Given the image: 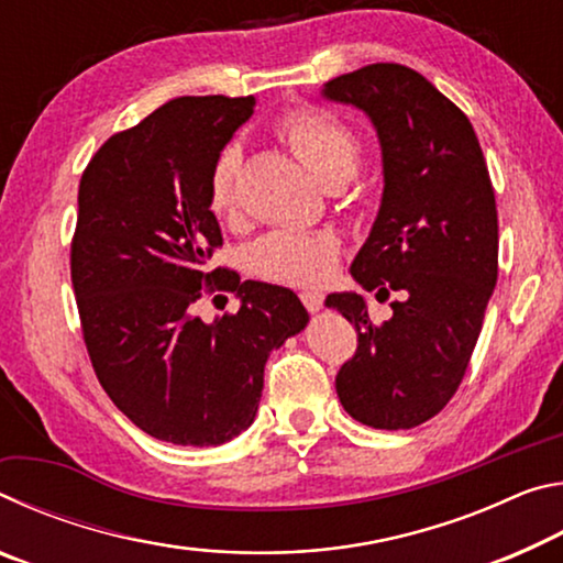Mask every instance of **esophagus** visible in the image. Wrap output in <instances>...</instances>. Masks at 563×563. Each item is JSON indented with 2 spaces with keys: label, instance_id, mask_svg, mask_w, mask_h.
<instances>
[{
  "label": "esophagus",
  "instance_id": "obj_1",
  "mask_svg": "<svg viewBox=\"0 0 563 563\" xmlns=\"http://www.w3.org/2000/svg\"><path fill=\"white\" fill-rule=\"evenodd\" d=\"M300 300L310 312H318L322 308V292H318V290H302Z\"/></svg>",
  "mask_w": 563,
  "mask_h": 563
}]
</instances>
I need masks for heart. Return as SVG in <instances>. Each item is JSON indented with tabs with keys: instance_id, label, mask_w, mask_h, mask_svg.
<instances>
[{
	"instance_id": "1",
	"label": "heart",
	"mask_w": 563,
	"mask_h": 563,
	"mask_svg": "<svg viewBox=\"0 0 563 563\" xmlns=\"http://www.w3.org/2000/svg\"><path fill=\"white\" fill-rule=\"evenodd\" d=\"M278 133L288 141L298 158L322 184L332 176L352 174L360 144L345 123L320 109H298L278 121ZM238 148L228 146L216 158L208 178V203L216 216L233 206V178L238 170ZM338 263V247L328 235L271 233L253 245V268L271 280L290 285H318L330 278Z\"/></svg>"
}]
</instances>
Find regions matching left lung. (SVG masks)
I'll use <instances>...</instances> for the list:
<instances>
[{"mask_svg": "<svg viewBox=\"0 0 563 563\" xmlns=\"http://www.w3.org/2000/svg\"><path fill=\"white\" fill-rule=\"evenodd\" d=\"M320 97L360 109L377 133L383 201L350 273L377 300L397 295L383 325L369 320L365 295L325 298L357 328L338 397L362 424L412 430L460 387L497 285L489 170L470 119L402 64L342 74Z\"/></svg>", "mask_w": 563, "mask_h": 563, "instance_id": "8db88e82", "label": "left lung"}]
</instances>
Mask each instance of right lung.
I'll list each match as a JSON object with an SVG mask.
<instances>
[{"label": "right lung", "mask_w": 563, "mask_h": 563, "mask_svg": "<svg viewBox=\"0 0 563 563\" xmlns=\"http://www.w3.org/2000/svg\"><path fill=\"white\" fill-rule=\"evenodd\" d=\"M255 99L178 97L113 133L79 184L71 283L101 387L161 442L218 446L253 424L273 350L308 325L288 288L208 273L221 225L208 203L216 158ZM203 284L242 300L203 323Z\"/></svg>", "instance_id": "1"}]
</instances>
